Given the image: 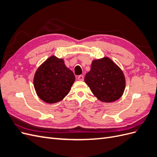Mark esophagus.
<instances>
[{
	"mask_svg": "<svg viewBox=\"0 0 157 157\" xmlns=\"http://www.w3.org/2000/svg\"><path fill=\"white\" fill-rule=\"evenodd\" d=\"M77 79H78V80H80V81H82V80H84L83 75H79L78 77H77Z\"/></svg>",
	"mask_w": 157,
	"mask_h": 157,
	"instance_id": "esophagus-1",
	"label": "esophagus"
}]
</instances>
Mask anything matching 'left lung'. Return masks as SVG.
I'll list each match as a JSON object with an SVG mask.
<instances>
[{
	"instance_id": "1",
	"label": "left lung",
	"mask_w": 157,
	"mask_h": 157,
	"mask_svg": "<svg viewBox=\"0 0 157 157\" xmlns=\"http://www.w3.org/2000/svg\"><path fill=\"white\" fill-rule=\"evenodd\" d=\"M84 82L99 101L111 103L124 92L126 79L122 69L108 57L94 59Z\"/></svg>"
}]
</instances>
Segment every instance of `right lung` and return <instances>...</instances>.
I'll list each match as a JSON object with an SVG mask.
<instances>
[{
    "label": "right lung",
    "instance_id": "1",
    "mask_svg": "<svg viewBox=\"0 0 157 157\" xmlns=\"http://www.w3.org/2000/svg\"><path fill=\"white\" fill-rule=\"evenodd\" d=\"M75 80L73 71L66 67L63 59L52 56L36 69L33 84L41 100L56 103L69 94Z\"/></svg>",
    "mask_w": 157,
    "mask_h": 157
}]
</instances>
